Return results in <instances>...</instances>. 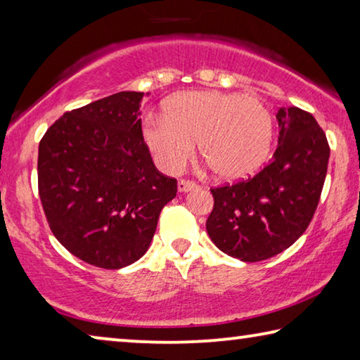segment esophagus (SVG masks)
<instances>
[{"label":"esophagus","instance_id":"34e87169","mask_svg":"<svg viewBox=\"0 0 360 360\" xmlns=\"http://www.w3.org/2000/svg\"><path fill=\"white\" fill-rule=\"evenodd\" d=\"M198 184H195L193 181H187V179H181L178 182V191L179 192H188V191H193V188H197Z\"/></svg>","mask_w":360,"mask_h":360}]
</instances>
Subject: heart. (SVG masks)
I'll use <instances>...</instances> for the list:
<instances>
[{"label":"heart","mask_w":360,"mask_h":360,"mask_svg":"<svg viewBox=\"0 0 360 360\" xmlns=\"http://www.w3.org/2000/svg\"><path fill=\"white\" fill-rule=\"evenodd\" d=\"M165 115H150L143 138L157 167L179 173L195 152L217 178L238 181L264 167L271 152L273 115L264 101L219 90L182 92L165 103Z\"/></svg>","instance_id":"heart-1"}]
</instances>
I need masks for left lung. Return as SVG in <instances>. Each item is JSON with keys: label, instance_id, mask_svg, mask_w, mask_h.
Returning <instances> with one entry per match:
<instances>
[{"label": "left lung", "instance_id": "1", "mask_svg": "<svg viewBox=\"0 0 360 360\" xmlns=\"http://www.w3.org/2000/svg\"><path fill=\"white\" fill-rule=\"evenodd\" d=\"M278 148L270 163L240 181L211 188V241L243 262H260L294 245L318 208L328 155L326 133L300 108H279Z\"/></svg>", "mask_w": 360, "mask_h": 360}]
</instances>
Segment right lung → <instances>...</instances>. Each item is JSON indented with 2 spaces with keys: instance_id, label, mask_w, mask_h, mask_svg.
I'll return each instance as SVG.
<instances>
[{
  "instance_id": "right-lung-1",
  "label": "right lung",
  "mask_w": 360,
  "mask_h": 360,
  "mask_svg": "<svg viewBox=\"0 0 360 360\" xmlns=\"http://www.w3.org/2000/svg\"><path fill=\"white\" fill-rule=\"evenodd\" d=\"M143 96L119 92L72 109L39 143L38 188L49 227L72 255L106 270L143 257L162 208L178 192L144 143Z\"/></svg>"
}]
</instances>
